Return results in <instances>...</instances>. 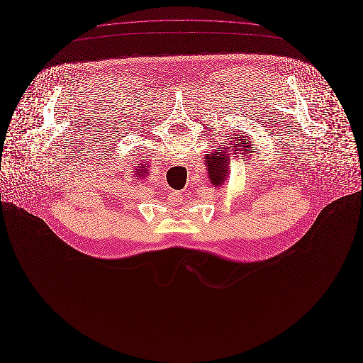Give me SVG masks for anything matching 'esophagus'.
I'll return each mask as SVG.
<instances>
[{"instance_id": "34e87169", "label": "esophagus", "mask_w": 363, "mask_h": 363, "mask_svg": "<svg viewBox=\"0 0 363 363\" xmlns=\"http://www.w3.org/2000/svg\"><path fill=\"white\" fill-rule=\"evenodd\" d=\"M180 196H182V194H179V192H169V195H168V199H169L171 202H179Z\"/></svg>"}]
</instances>
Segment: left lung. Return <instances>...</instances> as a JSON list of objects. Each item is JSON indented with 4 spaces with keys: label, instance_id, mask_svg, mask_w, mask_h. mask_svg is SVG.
<instances>
[{
    "label": "left lung",
    "instance_id": "left-lung-1",
    "mask_svg": "<svg viewBox=\"0 0 363 363\" xmlns=\"http://www.w3.org/2000/svg\"><path fill=\"white\" fill-rule=\"evenodd\" d=\"M240 147H245V150H242L243 153L250 152V147L246 145H240ZM205 160H206V165H208V171H209L210 182L213 183V186H221L228 174V152L227 150L224 152V147H221V150L216 152V154L206 155Z\"/></svg>",
    "mask_w": 363,
    "mask_h": 363
}]
</instances>
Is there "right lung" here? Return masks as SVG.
I'll return each instance as SVG.
<instances>
[{
  "label": "right lung",
  "mask_w": 363,
  "mask_h": 363,
  "mask_svg": "<svg viewBox=\"0 0 363 363\" xmlns=\"http://www.w3.org/2000/svg\"><path fill=\"white\" fill-rule=\"evenodd\" d=\"M134 172L139 173L140 176H143V174H147V172H146V168H145V169H142V171H138V169H136V171H134Z\"/></svg>",
  "instance_id": "1"
}]
</instances>
